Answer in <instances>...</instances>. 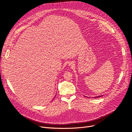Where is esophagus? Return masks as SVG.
<instances>
[{
    "instance_id": "1",
    "label": "esophagus",
    "mask_w": 132,
    "mask_h": 132,
    "mask_svg": "<svg viewBox=\"0 0 132 132\" xmlns=\"http://www.w3.org/2000/svg\"><path fill=\"white\" fill-rule=\"evenodd\" d=\"M68 65H69V66H73V65H74V64H73V63H72V62H69V63H68Z\"/></svg>"
}]
</instances>
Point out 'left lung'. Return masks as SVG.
Listing matches in <instances>:
<instances>
[{
  "instance_id": "left-lung-1",
  "label": "left lung",
  "mask_w": 132,
  "mask_h": 132,
  "mask_svg": "<svg viewBox=\"0 0 132 132\" xmlns=\"http://www.w3.org/2000/svg\"><path fill=\"white\" fill-rule=\"evenodd\" d=\"M101 96H97V97H93V98H98V97H101Z\"/></svg>"
}]
</instances>
